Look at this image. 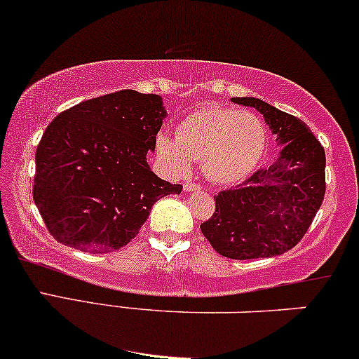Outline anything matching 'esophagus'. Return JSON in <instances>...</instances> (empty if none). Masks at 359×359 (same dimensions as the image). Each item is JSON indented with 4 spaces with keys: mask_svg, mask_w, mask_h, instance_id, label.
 Here are the masks:
<instances>
[{
    "mask_svg": "<svg viewBox=\"0 0 359 359\" xmlns=\"http://www.w3.org/2000/svg\"><path fill=\"white\" fill-rule=\"evenodd\" d=\"M199 189H201V186L196 183H184V186H183L184 193H193V191H199Z\"/></svg>",
    "mask_w": 359,
    "mask_h": 359,
    "instance_id": "34e87169",
    "label": "esophagus"
}]
</instances>
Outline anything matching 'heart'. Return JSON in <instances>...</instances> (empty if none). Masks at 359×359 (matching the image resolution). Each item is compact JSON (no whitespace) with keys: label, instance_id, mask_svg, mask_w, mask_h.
Listing matches in <instances>:
<instances>
[{"label":"heart","instance_id":"obj_1","mask_svg":"<svg viewBox=\"0 0 359 359\" xmlns=\"http://www.w3.org/2000/svg\"><path fill=\"white\" fill-rule=\"evenodd\" d=\"M265 142L264 123L254 114L206 105L181 120L175 137L158 133L155 147L163 165L176 176L189 173L191 161L196 160L214 183L234 184L257 168Z\"/></svg>","mask_w":359,"mask_h":359}]
</instances>
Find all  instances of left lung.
<instances>
[{"label": "left lung", "instance_id": "left-lung-1", "mask_svg": "<svg viewBox=\"0 0 359 359\" xmlns=\"http://www.w3.org/2000/svg\"><path fill=\"white\" fill-rule=\"evenodd\" d=\"M231 102L262 114L282 150L269 168L236 189L221 191L214 198L216 211L201 231L224 257H276L299 244L322 206L325 150L300 118L255 97H234Z\"/></svg>", "mask_w": 359, "mask_h": 359}]
</instances>
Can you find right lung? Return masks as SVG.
<instances>
[{
	"instance_id": "obj_1",
	"label": "right lung",
	"mask_w": 359,
	"mask_h": 359,
	"mask_svg": "<svg viewBox=\"0 0 359 359\" xmlns=\"http://www.w3.org/2000/svg\"><path fill=\"white\" fill-rule=\"evenodd\" d=\"M165 117L160 95L128 88L81 102L49 123L32 198L55 241L92 254L117 250L158 199L181 193L147 163Z\"/></svg>"
}]
</instances>
